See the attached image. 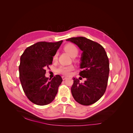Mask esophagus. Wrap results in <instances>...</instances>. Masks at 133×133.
<instances>
[{
	"label": "esophagus",
	"mask_w": 133,
	"mask_h": 133,
	"mask_svg": "<svg viewBox=\"0 0 133 133\" xmlns=\"http://www.w3.org/2000/svg\"><path fill=\"white\" fill-rule=\"evenodd\" d=\"M66 78H67V77H66V76H62V79H63V80H65Z\"/></svg>",
	"instance_id": "obj_1"
}]
</instances>
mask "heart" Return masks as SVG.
<instances>
[{"instance_id": "heart-1", "label": "heart", "mask_w": 133, "mask_h": 133, "mask_svg": "<svg viewBox=\"0 0 133 133\" xmlns=\"http://www.w3.org/2000/svg\"><path fill=\"white\" fill-rule=\"evenodd\" d=\"M64 50L66 51L67 53L69 54L71 57H74L78 54V48L73 43H68L66 44V45L64 47ZM58 58V53H56L53 59L56 60ZM73 65H61L57 69V71L59 73L61 74L64 75H69L70 73V72L73 69Z\"/></svg>"}]
</instances>
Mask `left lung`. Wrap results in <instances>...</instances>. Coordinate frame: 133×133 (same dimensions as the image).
<instances>
[{
  "mask_svg": "<svg viewBox=\"0 0 133 133\" xmlns=\"http://www.w3.org/2000/svg\"><path fill=\"white\" fill-rule=\"evenodd\" d=\"M66 41L76 44L83 52L79 75L87 80L83 84L73 78L71 88L76 102L90 105L99 100L105 93L109 74V62L104 48L100 44L85 37H73Z\"/></svg>",
  "mask_w": 133,
  "mask_h": 133,
  "instance_id": "left-lung-1",
  "label": "left lung"
}]
</instances>
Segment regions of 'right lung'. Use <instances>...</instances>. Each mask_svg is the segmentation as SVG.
Wrapping results in <instances>:
<instances>
[{"label": "right lung", "instance_id": "1", "mask_svg": "<svg viewBox=\"0 0 133 133\" xmlns=\"http://www.w3.org/2000/svg\"><path fill=\"white\" fill-rule=\"evenodd\" d=\"M63 41L40 42L26 48L21 57L19 79L24 92L30 102L45 105L53 101L63 79L56 75L49 81L45 74L51 65L53 57Z\"/></svg>", "mask_w": 133, "mask_h": 133}]
</instances>
